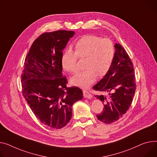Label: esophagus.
<instances>
[{"label":"esophagus","mask_w":157,"mask_h":157,"mask_svg":"<svg viewBox=\"0 0 157 157\" xmlns=\"http://www.w3.org/2000/svg\"><path fill=\"white\" fill-rule=\"evenodd\" d=\"M82 92H83V96H84L85 98H88V99H90L92 98V95L86 90H82Z\"/></svg>","instance_id":"esophagus-1"}]
</instances>
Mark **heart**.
<instances>
[{
	"label": "heart",
	"instance_id": "1",
	"mask_svg": "<svg viewBox=\"0 0 157 157\" xmlns=\"http://www.w3.org/2000/svg\"><path fill=\"white\" fill-rule=\"evenodd\" d=\"M116 54L112 41L109 38L88 35L83 36L75 44V52L66 50L62 54V68L68 72L78 70V58L84 59L85 71L78 72L71 79V84L81 88H87L95 82L98 75L105 76L110 70Z\"/></svg>",
	"mask_w": 157,
	"mask_h": 157
}]
</instances>
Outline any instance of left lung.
I'll return each instance as SVG.
<instances>
[{"mask_svg": "<svg viewBox=\"0 0 157 157\" xmlns=\"http://www.w3.org/2000/svg\"><path fill=\"white\" fill-rule=\"evenodd\" d=\"M116 54L112 67L93 89L109 93L108 96L97 95L104 103L103 112L97 119L107 124L118 121L131 107L136 85L132 61L126 51L116 44Z\"/></svg>", "mask_w": 157, "mask_h": 157, "instance_id": "left-lung-1", "label": "left lung"}]
</instances>
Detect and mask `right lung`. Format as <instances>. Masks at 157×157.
Returning <instances> with one entry per match:
<instances>
[{
  "label": "right lung",
  "mask_w": 157,
  "mask_h": 157,
  "mask_svg": "<svg viewBox=\"0 0 157 157\" xmlns=\"http://www.w3.org/2000/svg\"><path fill=\"white\" fill-rule=\"evenodd\" d=\"M75 31L42 33L30 47L21 75L23 95L36 117L46 126L60 129L72 117V106L82 98V90L67 87L62 74V50Z\"/></svg>",
  "instance_id": "1"
}]
</instances>
